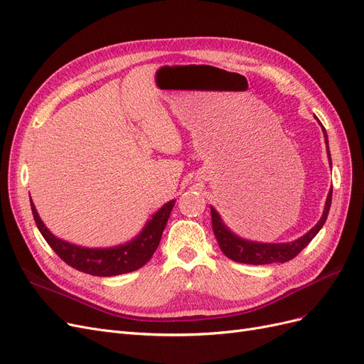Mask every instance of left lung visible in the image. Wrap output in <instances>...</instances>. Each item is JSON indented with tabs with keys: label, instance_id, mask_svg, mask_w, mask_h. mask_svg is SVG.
Instances as JSON below:
<instances>
[{
	"label": "left lung",
	"instance_id": "8db88e82",
	"mask_svg": "<svg viewBox=\"0 0 364 364\" xmlns=\"http://www.w3.org/2000/svg\"><path fill=\"white\" fill-rule=\"evenodd\" d=\"M325 142L328 149V158L329 164H331V155H329V147H328V136L325 127L322 126ZM331 199H333V186L328 193L326 203H325V211L318 220L317 225L308 230V232L301 237L299 240H294L291 243H278V245H267V243H255V241H247L237 237L235 234L230 232L226 228V225L222 222L218 213L214 208H211V218H213V230L214 235L218 241V246L228 258L237 262L243 264H253V266H259V264H272V262H287L293 259L297 253L302 252L304 247L310 245V241L317 235L318 230L326 222V217L329 213V208H331Z\"/></svg>",
	"mask_w": 364,
	"mask_h": 364
}]
</instances>
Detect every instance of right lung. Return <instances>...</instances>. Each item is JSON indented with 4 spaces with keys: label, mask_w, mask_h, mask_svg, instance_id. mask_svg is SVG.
<instances>
[{
    "label": "right lung",
    "mask_w": 364,
    "mask_h": 364,
    "mask_svg": "<svg viewBox=\"0 0 364 364\" xmlns=\"http://www.w3.org/2000/svg\"><path fill=\"white\" fill-rule=\"evenodd\" d=\"M174 202L176 200H170L168 203H165L151 217V220H149L142 232L135 240L129 241V243L109 249H90L71 245L68 241L54 237L47 226L42 223V220L36 213V208L30 199L33 218H35L39 232L46 238L50 247L73 269L87 274H94V277H115V274L135 272L144 266L159 246L162 232L168 222Z\"/></svg>",
    "instance_id": "add662e5"
}]
</instances>
